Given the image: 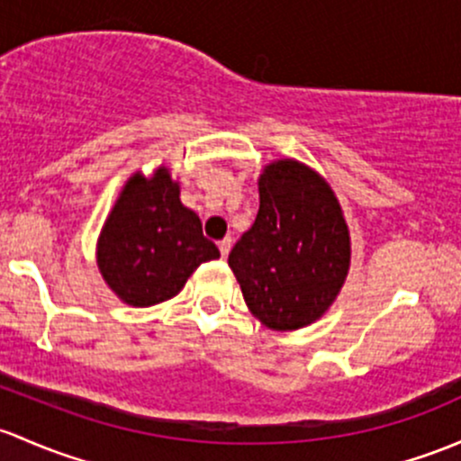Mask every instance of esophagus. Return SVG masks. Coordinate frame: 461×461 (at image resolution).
Returning a JSON list of instances; mask_svg holds the SVG:
<instances>
[{"label": "esophagus", "instance_id": "1", "mask_svg": "<svg viewBox=\"0 0 461 461\" xmlns=\"http://www.w3.org/2000/svg\"><path fill=\"white\" fill-rule=\"evenodd\" d=\"M218 249H221L222 258H227V256H230V249H231V239L221 240V243H218Z\"/></svg>", "mask_w": 461, "mask_h": 461}]
</instances>
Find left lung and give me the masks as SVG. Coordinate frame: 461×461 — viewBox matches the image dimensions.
I'll return each mask as SVG.
<instances>
[{
	"label": "left lung",
	"mask_w": 461,
	"mask_h": 461,
	"mask_svg": "<svg viewBox=\"0 0 461 461\" xmlns=\"http://www.w3.org/2000/svg\"><path fill=\"white\" fill-rule=\"evenodd\" d=\"M258 194V216L227 263L251 316L274 331H295L322 318L345 285V212L327 178L295 158L267 163Z\"/></svg>",
	"instance_id": "obj_1"
}]
</instances>
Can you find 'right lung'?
<instances>
[{
    "label": "right lung",
    "instance_id": "1",
    "mask_svg": "<svg viewBox=\"0 0 461 461\" xmlns=\"http://www.w3.org/2000/svg\"><path fill=\"white\" fill-rule=\"evenodd\" d=\"M218 256L166 166L125 181L96 239L105 285L121 303L141 309L174 298L198 265Z\"/></svg>",
    "mask_w": 461,
    "mask_h": 461
}]
</instances>
